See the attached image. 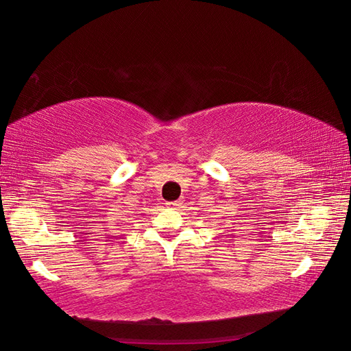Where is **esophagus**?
I'll list each match as a JSON object with an SVG mask.
<instances>
[{"label":"esophagus","instance_id":"1","mask_svg":"<svg viewBox=\"0 0 351 351\" xmlns=\"http://www.w3.org/2000/svg\"><path fill=\"white\" fill-rule=\"evenodd\" d=\"M167 205L170 206V208H173V209H178V208H181L182 206V200H176V202H170V203H167Z\"/></svg>","mask_w":351,"mask_h":351}]
</instances>
